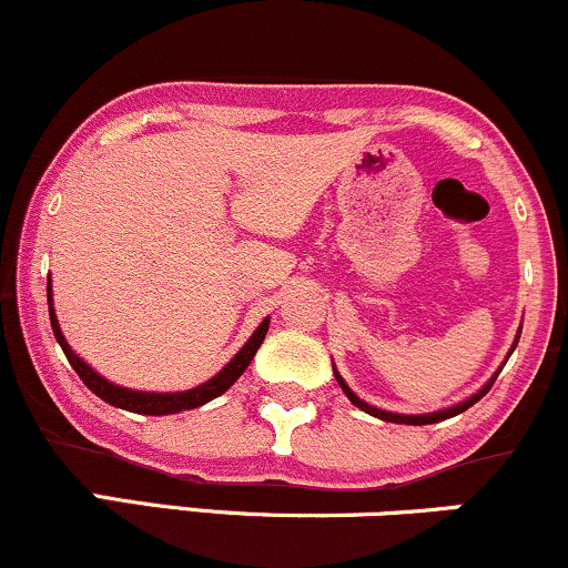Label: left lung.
I'll return each instance as SVG.
<instances>
[{
	"label": "left lung",
	"mask_w": 568,
	"mask_h": 568,
	"mask_svg": "<svg viewBox=\"0 0 568 568\" xmlns=\"http://www.w3.org/2000/svg\"><path fill=\"white\" fill-rule=\"evenodd\" d=\"M518 337H521V326H518V332H516V339H513V348L508 351V356H505V362H508V358H510V353L516 351V345H518ZM505 362L499 364V369L495 372V375H491L489 379H486V385H481V390H476V393H473V396L465 398V402H459V404H455V406H446V409H438V412H428V415H398V412H385V409H377V406L366 404L364 398H358L356 393H353V390L348 388V383H345L343 375H339L337 369H335V379H337V385H339V388H343L345 396L351 398V404H356L358 409L366 412V415H372V417H377V419H385V423H398V425H433V423H442V419H449V417H455V415H459V412L470 409V406L476 404V402H481V398L486 396V393H489L491 385H495V379H497L499 372H503Z\"/></svg>",
	"instance_id": "1"
}]
</instances>
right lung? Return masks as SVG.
<instances>
[{
	"label": "right lung",
	"instance_id": "obj_1",
	"mask_svg": "<svg viewBox=\"0 0 568 568\" xmlns=\"http://www.w3.org/2000/svg\"><path fill=\"white\" fill-rule=\"evenodd\" d=\"M47 308H50L52 335H55L58 345L63 348L65 358H69L73 372L82 377V383L87 385V388L95 393L98 398H103L105 404L116 406V409H126V412H135V415H151V417L178 415V412L196 409V406H204L206 402H212V398L223 396V393L229 390L239 377H242V372L246 369V366H250L252 358H255V353H257L260 345H263L265 332H268V324H271V318L265 316L263 322H260L257 329L252 332V337L242 345V351H239L236 356H233L231 362L225 364L215 377L206 379V383L196 385V388H189V390L156 393V390H132V388H124V385L111 383V379L98 375V372L92 369V366L87 364L84 358L79 356V353L73 351L69 343H65V335L60 332V324H58V316H55V305H52V278H47Z\"/></svg>",
	"mask_w": 568,
	"mask_h": 568
}]
</instances>
